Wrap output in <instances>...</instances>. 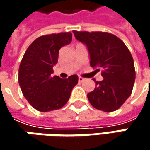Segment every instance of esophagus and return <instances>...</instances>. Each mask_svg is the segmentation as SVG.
<instances>
[{"mask_svg": "<svg viewBox=\"0 0 150 150\" xmlns=\"http://www.w3.org/2000/svg\"><path fill=\"white\" fill-rule=\"evenodd\" d=\"M78 81H79V82H82V81H85V79H84L83 77H81V76H79V78H78Z\"/></svg>", "mask_w": 150, "mask_h": 150, "instance_id": "1", "label": "esophagus"}]
</instances>
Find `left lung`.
I'll list each match as a JSON object with an SVG mask.
<instances>
[{
    "label": "left lung",
    "instance_id": "1",
    "mask_svg": "<svg viewBox=\"0 0 150 150\" xmlns=\"http://www.w3.org/2000/svg\"><path fill=\"white\" fill-rule=\"evenodd\" d=\"M75 38L88 47L90 66L100 71L103 80L95 81L96 88L88 94L94 108L104 112L118 109L130 96L135 70L133 57L124 42L107 32L73 31Z\"/></svg>",
    "mask_w": 150,
    "mask_h": 150
}]
</instances>
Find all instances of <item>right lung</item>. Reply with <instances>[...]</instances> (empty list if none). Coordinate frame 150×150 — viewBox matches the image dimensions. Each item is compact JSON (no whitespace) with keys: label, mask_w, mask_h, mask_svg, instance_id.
Segmentation results:
<instances>
[{"label":"right lung","mask_w":150,"mask_h":150,"mask_svg":"<svg viewBox=\"0 0 150 150\" xmlns=\"http://www.w3.org/2000/svg\"><path fill=\"white\" fill-rule=\"evenodd\" d=\"M72 41L70 32L42 35L26 50L19 67L18 81L21 92L33 108L41 112L56 110L66 104L78 76L62 79L52 76L59 50Z\"/></svg>","instance_id":"right-lung-1"}]
</instances>
